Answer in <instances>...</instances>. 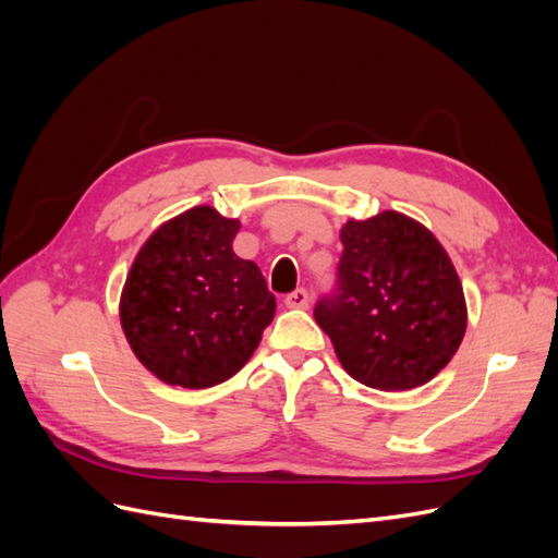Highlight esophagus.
Returning <instances> with one entry per match:
<instances>
[{
  "mask_svg": "<svg viewBox=\"0 0 558 558\" xmlns=\"http://www.w3.org/2000/svg\"><path fill=\"white\" fill-rule=\"evenodd\" d=\"M283 305L291 310H305L310 305V293L305 289H295L283 298Z\"/></svg>",
  "mask_w": 558,
  "mask_h": 558,
  "instance_id": "1",
  "label": "esophagus"
}]
</instances>
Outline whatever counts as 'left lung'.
<instances>
[{
  "instance_id": "left-lung-1",
  "label": "left lung",
  "mask_w": 558,
  "mask_h": 558,
  "mask_svg": "<svg viewBox=\"0 0 558 558\" xmlns=\"http://www.w3.org/2000/svg\"><path fill=\"white\" fill-rule=\"evenodd\" d=\"M335 289L314 318L347 373L379 391L426 384L465 335L459 275L433 234L398 211L342 228Z\"/></svg>"
}]
</instances>
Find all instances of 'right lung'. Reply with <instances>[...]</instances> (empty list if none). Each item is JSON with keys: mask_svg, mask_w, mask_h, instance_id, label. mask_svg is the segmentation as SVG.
Listing matches in <instances>:
<instances>
[{"mask_svg": "<svg viewBox=\"0 0 558 558\" xmlns=\"http://www.w3.org/2000/svg\"><path fill=\"white\" fill-rule=\"evenodd\" d=\"M240 223L193 207L160 226L137 253L121 295L128 342L158 379L207 388L230 379L275 318L256 263L234 256Z\"/></svg>", "mask_w": 558, "mask_h": 558, "instance_id": "add662e5", "label": "right lung"}]
</instances>
